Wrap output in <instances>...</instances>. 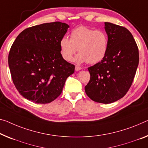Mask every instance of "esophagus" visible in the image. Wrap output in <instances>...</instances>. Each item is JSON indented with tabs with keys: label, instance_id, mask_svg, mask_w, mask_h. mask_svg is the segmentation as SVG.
Here are the masks:
<instances>
[{
	"label": "esophagus",
	"instance_id": "34e87169",
	"mask_svg": "<svg viewBox=\"0 0 148 148\" xmlns=\"http://www.w3.org/2000/svg\"><path fill=\"white\" fill-rule=\"evenodd\" d=\"M81 69V67L79 65H75V71H79V70Z\"/></svg>",
	"mask_w": 148,
	"mask_h": 148
}]
</instances>
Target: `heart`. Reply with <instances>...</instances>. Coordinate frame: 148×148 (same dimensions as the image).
I'll return each instance as SVG.
<instances>
[{"instance_id":"1","label":"heart","mask_w":148,"mask_h":148,"mask_svg":"<svg viewBox=\"0 0 148 148\" xmlns=\"http://www.w3.org/2000/svg\"><path fill=\"white\" fill-rule=\"evenodd\" d=\"M60 45L65 60L71 61L77 49L79 53L74 59L75 62L94 64L103 60L107 53L108 36L101 29L80 26L71 32L70 40L63 37Z\"/></svg>"}]
</instances>
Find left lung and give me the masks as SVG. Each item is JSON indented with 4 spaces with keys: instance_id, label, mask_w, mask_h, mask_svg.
I'll return each instance as SVG.
<instances>
[{
    "instance_id": "1",
    "label": "left lung",
    "mask_w": 148,
    "mask_h": 148,
    "mask_svg": "<svg viewBox=\"0 0 148 148\" xmlns=\"http://www.w3.org/2000/svg\"><path fill=\"white\" fill-rule=\"evenodd\" d=\"M104 26L107 53L101 62L88 68L90 78L85 90L93 101L108 104L128 91L139 63V51L128 29L110 22H104Z\"/></svg>"
}]
</instances>
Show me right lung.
Instances as JSON below:
<instances>
[{
    "label": "right lung",
    "instance_id": "obj_1",
    "mask_svg": "<svg viewBox=\"0 0 148 148\" xmlns=\"http://www.w3.org/2000/svg\"><path fill=\"white\" fill-rule=\"evenodd\" d=\"M69 25L44 23L25 29L16 38L8 54L13 83L22 97L34 103L47 104L62 92L75 65L61 54L60 43Z\"/></svg>",
    "mask_w": 148,
    "mask_h": 148
}]
</instances>
